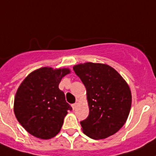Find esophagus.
<instances>
[{
  "mask_svg": "<svg viewBox=\"0 0 156 156\" xmlns=\"http://www.w3.org/2000/svg\"><path fill=\"white\" fill-rule=\"evenodd\" d=\"M71 106L73 109H75V108H77V106H78V103H74V104L71 105Z\"/></svg>",
  "mask_w": 156,
  "mask_h": 156,
  "instance_id": "obj_1",
  "label": "esophagus"
}]
</instances>
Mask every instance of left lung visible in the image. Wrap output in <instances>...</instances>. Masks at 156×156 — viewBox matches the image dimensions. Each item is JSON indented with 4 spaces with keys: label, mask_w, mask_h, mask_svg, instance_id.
<instances>
[{
    "label": "left lung",
    "mask_w": 156,
    "mask_h": 156,
    "mask_svg": "<svg viewBox=\"0 0 156 156\" xmlns=\"http://www.w3.org/2000/svg\"><path fill=\"white\" fill-rule=\"evenodd\" d=\"M86 89L88 117L81 121L83 133L94 140L117 133L126 122L132 93L122 76L104 63L85 62L73 66Z\"/></svg>",
    "instance_id": "8db88e82"
}]
</instances>
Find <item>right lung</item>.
I'll list each match as a JSON object with an SVG mask.
<instances>
[{"instance_id": "add662e5", "label": "right lung", "mask_w": 156, "mask_h": 156, "mask_svg": "<svg viewBox=\"0 0 156 156\" xmlns=\"http://www.w3.org/2000/svg\"><path fill=\"white\" fill-rule=\"evenodd\" d=\"M69 68L41 67L30 73L20 85L14 98L15 116L34 136L48 140L61 130L64 117L72 108L58 88Z\"/></svg>"}]
</instances>
